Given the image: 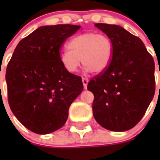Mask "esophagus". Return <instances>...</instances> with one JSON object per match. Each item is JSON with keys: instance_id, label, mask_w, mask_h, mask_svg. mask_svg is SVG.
<instances>
[{"instance_id": "esophagus-1", "label": "esophagus", "mask_w": 160, "mask_h": 160, "mask_svg": "<svg viewBox=\"0 0 160 160\" xmlns=\"http://www.w3.org/2000/svg\"><path fill=\"white\" fill-rule=\"evenodd\" d=\"M88 78H82V83H83V87H84V89L87 88V84H88Z\"/></svg>"}]
</instances>
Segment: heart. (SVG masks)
<instances>
[{
    "instance_id": "b5f03b06",
    "label": "heart",
    "mask_w": 160,
    "mask_h": 160,
    "mask_svg": "<svg viewBox=\"0 0 160 160\" xmlns=\"http://www.w3.org/2000/svg\"><path fill=\"white\" fill-rule=\"evenodd\" d=\"M68 50L61 52L59 60L69 73H75L81 65L94 73L103 72L112 56V43L104 34L88 32L71 38L66 45Z\"/></svg>"
}]
</instances>
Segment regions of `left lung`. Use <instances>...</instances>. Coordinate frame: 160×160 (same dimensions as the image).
<instances>
[{
  "label": "left lung",
  "mask_w": 160,
  "mask_h": 160,
  "mask_svg": "<svg viewBox=\"0 0 160 160\" xmlns=\"http://www.w3.org/2000/svg\"><path fill=\"white\" fill-rule=\"evenodd\" d=\"M94 25L110 38L113 50L107 69L87 85L94 96L93 114L106 129L128 131L142 119L153 99L154 59L138 37L119 25Z\"/></svg>",
  "instance_id": "8db88e82"
}]
</instances>
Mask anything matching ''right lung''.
I'll list each match as a JSON object with an SVG mask.
<instances>
[{
  "label": "right lung",
  "mask_w": 160,
  "mask_h": 160,
  "mask_svg": "<svg viewBox=\"0 0 160 160\" xmlns=\"http://www.w3.org/2000/svg\"><path fill=\"white\" fill-rule=\"evenodd\" d=\"M80 25L41 26L18 44L6 69L11 111L25 128L46 135L66 123L71 103L83 90L82 78L59 60L65 41Z\"/></svg>",
  "instance_id": "1"
}]
</instances>
